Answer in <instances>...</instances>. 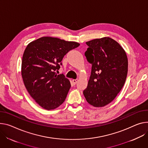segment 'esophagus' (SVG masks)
I'll use <instances>...</instances> for the list:
<instances>
[{"label":"esophagus","instance_id":"esophagus-1","mask_svg":"<svg viewBox=\"0 0 148 148\" xmlns=\"http://www.w3.org/2000/svg\"><path fill=\"white\" fill-rule=\"evenodd\" d=\"M72 82H73V83L74 84H75L77 83V82H78V79H73L72 80Z\"/></svg>","mask_w":148,"mask_h":148}]
</instances>
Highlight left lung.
I'll use <instances>...</instances> for the list:
<instances>
[{"label":"left lung","instance_id":"obj_1","mask_svg":"<svg viewBox=\"0 0 148 148\" xmlns=\"http://www.w3.org/2000/svg\"><path fill=\"white\" fill-rule=\"evenodd\" d=\"M86 44L85 56L92 67L83 95L91 106L104 107L116 98L125 84L128 71L126 53L109 37L92 39Z\"/></svg>","mask_w":148,"mask_h":148}]
</instances>
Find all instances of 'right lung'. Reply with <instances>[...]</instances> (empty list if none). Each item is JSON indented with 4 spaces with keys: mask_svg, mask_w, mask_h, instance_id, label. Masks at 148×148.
Instances as JSON below:
<instances>
[{
    "mask_svg": "<svg viewBox=\"0 0 148 148\" xmlns=\"http://www.w3.org/2000/svg\"><path fill=\"white\" fill-rule=\"evenodd\" d=\"M79 44L44 36L30 42L22 60L21 74L30 96L43 109H56L65 101L71 87L68 78L55 71L66 53Z\"/></svg>",
    "mask_w": 148,
    "mask_h": 148,
    "instance_id": "obj_1",
    "label": "right lung"
}]
</instances>
